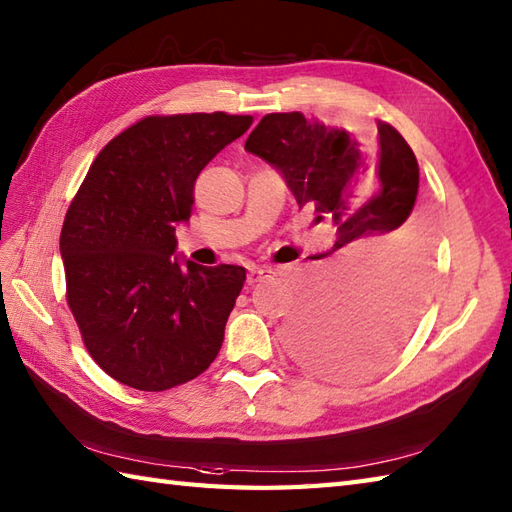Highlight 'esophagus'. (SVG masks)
<instances>
[{"label":"esophagus","mask_w":512,"mask_h":512,"mask_svg":"<svg viewBox=\"0 0 512 512\" xmlns=\"http://www.w3.org/2000/svg\"><path fill=\"white\" fill-rule=\"evenodd\" d=\"M273 275H275L273 268H268V266H255V268H250L248 281H250V284H257V281H264V279L273 277Z\"/></svg>","instance_id":"34e87169"}]
</instances>
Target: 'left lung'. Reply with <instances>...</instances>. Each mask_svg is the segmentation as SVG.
<instances>
[{
  "instance_id": "8db88e82",
  "label": "left lung",
  "mask_w": 512,
  "mask_h": 512,
  "mask_svg": "<svg viewBox=\"0 0 512 512\" xmlns=\"http://www.w3.org/2000/svg\"><path fill=\"white\" fill-rule=\"evenodd\" d=\"M376 147L301 112L266 114L244 149L284 176L299 206L334 226L323 284L288 325V343L312 372L361 378L409 341L429 286V226L413 215L418 160L378 121Z\"/></svg>"
}]
</instances>
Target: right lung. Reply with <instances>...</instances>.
<instances>
[{"label": "right lung", "mask_w": 512, "mask_h": 512, "mask_svg": "<svg viewBox=\"0 0 512 512\" xmlns=\"http://www.w3.org/2000/svg\"><path fill=\"white\" fill-rule=\"evenodd\" d=\"M253 116H147L96 156L61 228L65 299L90 356L140 391L189 383L209 367L246 270L176 255L200 171Z\"/></svg>", "instance_id": "1"}]
</instances>
